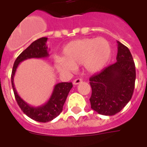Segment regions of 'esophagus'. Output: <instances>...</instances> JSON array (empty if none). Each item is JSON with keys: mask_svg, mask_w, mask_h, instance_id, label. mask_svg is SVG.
Instances as JSON below:
<instances>
[{"mask_svg": "<svg viewBox=\"0 0 147 147\" xmlns=\"http://www.w3.org/2000/svg\"><path fill=\"white\" fill-rule=\"evenodd\" d=\"M82 81H83L82 79H76L73 81V85H78L80 83H82Z\"/></svg>", "mask_w": 147, "mask_h": 147, "instance_id": "34e87169", "label": "esophagus"}]
</instances>
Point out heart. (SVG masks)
Returning <instances> with one entry per match:
<instances>
[{
	"mask_svg": "<svg viewBox=\"0 0 147 147\" xmlns=\"http://www.w3.org/2000/svg\"><path fill=\"white\" fill-rule=\"evenodd\" d=\"M111 47L102 38H83L68 43L63 49V57L54 60V67L60 73H70L84 65L87 71L96 73L108 64Z\"/></svg>",
	"mask_w": 147,
	"mask_h": 147,
	"instance_id": "b5f03b06",
	"label": "heart"
}]
</instances>
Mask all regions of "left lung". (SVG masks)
Masks as SVG:
<instances>
[{
	"label": "left lung",
	"mask_w": 147,
	"mask_h": 147,
	"mask_svg": "<svg viewBox=\"0 0 147 147\" xmlns=\"http://www.w3.org/2000/svg\"><path fill=\"white\" fill-rule=\"evenodd\" d=\"M136 76L131 52L117 41V62L90 78L91 109L105 116L119 113L132 97Z\"/></svg>",
	"instance_id": "left-lung-1"
}]
</instances>
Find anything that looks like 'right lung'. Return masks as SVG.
Wrapping results in <instances>:
<instances>
[{"mask_svg":"<svg viewBox=\"0 0 147 147\" xmlns=\"http://www.w3.org/2000/svg\"><path fill=\"white\" fill-rule=\"evenodd\" d=\"M48 38H41L33 42L24 51L19 55L15 61L11 71V86L14 91L15 98L21 110L32 120L38 122H49L57 117L63 110V106L67 94L72 88L71 83H59L56 84L50 98L47 102L39 106H32L21 98L15 88L14 76L19 64L22 61L31 58H46L49 57L48 47L46 45Z\"/></svg>","mask_w":147,"mask_h":147,"instance_id":"add662e5","label":"right lung"}]
</instances>
